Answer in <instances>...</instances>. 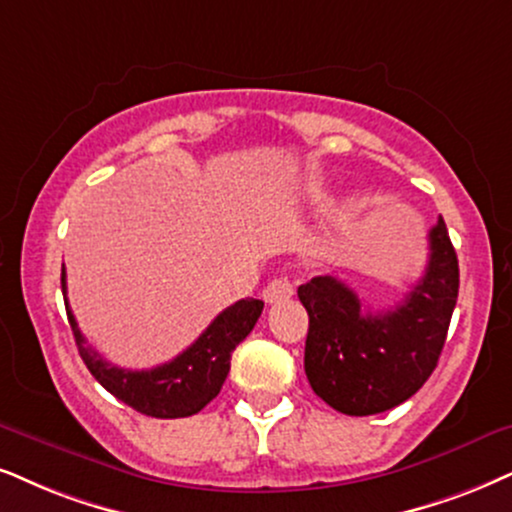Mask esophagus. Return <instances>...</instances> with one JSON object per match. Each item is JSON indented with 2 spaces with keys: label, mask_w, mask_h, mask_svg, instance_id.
<instances>
[{
  "label": "esophagus",
  "mask_w": 512,
  "mask_h": 512,
  "mask_svg": "<svg viewBox=\"0 0 512 512\" xmlns=\"http://www.w3.org/2000/svg\"><path fill=\"white\" fill-rule=\"evenodd\" d=\"M264 302L274 304V302H283L288 300V297H293V283L288 281V278H276V281H271L267 288H264Z\"/></svg>",
  "instance_id": "esophagus-1"
}]
</instances>
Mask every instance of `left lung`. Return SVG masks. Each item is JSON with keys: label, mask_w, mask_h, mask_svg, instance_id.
Masks as SVG:
<instances>
[{"label": "left lung", "mask_w": 512, "mask_h": 512, "mask_svg": "<svg viewBox=\"0 0 512 512\" xmlns=\"http://www.w3.org/2000/svg\"><path fill=\"white\" fill-rule=\"evenodd\" d=\"M428 241L423 278L390 312H366L359 295L333 276H316L297 288L309 314L304 373L335 411H390L435 371L456 307L458 257L442 217Z\"/></svg>", "instance_id": "obj_1"}]
</instances>
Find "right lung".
<instances>
[{"label": "right lung", "instance_id": "add662e5", "mask_svg": "<svg viewBox=\"0 0 512 512\" xmlns=\"http://www.w3.org/2000/svg\"><path fill=\"white\" fill-rule=\"evenodd\" d=\"M61 288L77 352L89 373L113 397L151 418H186L208 406L229 375L231 352L238 347V342L248 338L264 309L262 300H252V297L238 300L226 307L179 357L148 371H129V368L108 364L77 328L66 297V269L61 271Z\"/></svg>", "mask_w": 512, "mask_h": 512}]
</instances>
